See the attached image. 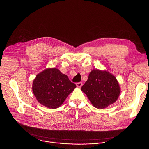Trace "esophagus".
Here are the masks:
<instances>
[{"label": "esophagus", "mask_w": 149, "mask_h": 149, "mask_svg": "<svg viewBox=\"0 0 149 149\" xmlns=\"http://www.w3.org/2000/svg\"><path fill=\"white\" fill-rule=\"evenodd\" d=\"M76 86H77L78 87H81L82 86V82H77V83H76Z\"/></svg>", "instance_id": "esophagus-1"}]
</instances>
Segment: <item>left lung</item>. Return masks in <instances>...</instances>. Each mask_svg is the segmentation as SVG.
Segmentation results:
<instances>
[{
	"label": "left lung",
	"mask_w": 149,
	"mask_h": 149,
	"mask_svg": "<svg viewBox=\"0 0 149 149\" xmlns=\"http://www.w3.org/2000/svg\"><path fill=\"white\" fill-rule=\"evenodd\" d=\"M81 90L94 107L100 109H105L114 103L121 91L115 76L107 71L98 69L90 72Z\"/></svg>",
	"instance_id": "obj_1"
}]
</instances>
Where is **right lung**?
<instances>
[{
    "mask_svg": "<svg viewBox=\"0 0 149 149\" xmlns=\"http://www.w3.org/2000/svg\"><path fill=\"white\" fill-rule=\"evenodd\" d=\"M75 88L76 85L67 75L55 68L39 73L32 84V91L38 101L51 109L59 107Z\"/></svg>",
    "mask_w": 149,
    "mask_h": 149,
    "instance_id": "add662e5",
    "label": "right lung"
}]
</instances>
